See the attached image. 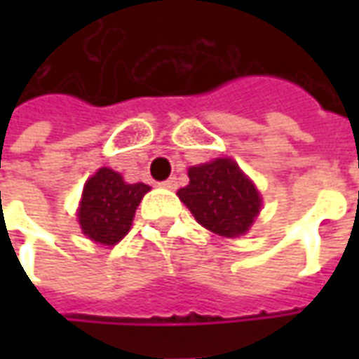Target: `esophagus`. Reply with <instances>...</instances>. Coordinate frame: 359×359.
Wrapping results in <instances>:
<instances>
[{
    "label": "esophagus",
    "instance_id": "obj_1",
    "mask_svg": "<svg viewBox=\"0 0 359 359\" xmlns=\"http://www.w3.org/2000/svg\"><path fill=\"white\" fill-rule=\"evenodd\" d=\"M159 187L169 188V190H175V188H177V179H175V177H171V179H167V180H163V182H159Z\"/></svg>",
    "mask_w": 359,
    "mask_h": 359
}]
</instances>
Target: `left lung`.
<instances>
[{
	"mask_svg": "<svg viewBox=\"0 0 359 359\" xmlns=\"http://www.w3.org/2000/svg\"><path fill=\"white\" fill-rule=\"evenodd\" d=\"M190 184L180 188V202L211 233L234 238L248 231L262 208V198L233 159L188 169Z\"/></svg>",
	"mask_w": 359,
	"mask_h": 359,
	"instance_id": "8db88e82",
	"label": "left lung"
}]
</instances>
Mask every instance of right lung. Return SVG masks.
Listing matches in <instances>:
<instances>
[{
  "mask_svg": "<svg viewBox=\"0 0 359 359\" xmlns=\"http://www.w3.org/2000/svg\"><path fill=\"white\" fill-rule=\"evenodd\" d=\"M144 182L126 184L118 172L103 167L84 184L79 223L92 241L113 246L133 225L138 203L148 192Z\"/></svg>",
  "mask_w": 359,
  "mask_h": 359,
  "instance_id": "obj_1",
  "label": "right lung"
}]
</instances>
